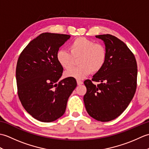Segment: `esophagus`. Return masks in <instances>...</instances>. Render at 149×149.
<instances>
[{
	"label": "esophagus",
	"instance_id": "34e87169",
	"mask_svg": "<svg viewBox=\"0 0 149 149\" xmlns=\"http://www.w3.org/2000/svg\"><path fill=\"white\" fill-rule=\"evenodd\" d=\"M77 83L78 85H81V84H83V82L82 81H80V80H77Z\"/></svg>",
	"mask_w": 149,
	"mask_h": 149
}]
</instances>
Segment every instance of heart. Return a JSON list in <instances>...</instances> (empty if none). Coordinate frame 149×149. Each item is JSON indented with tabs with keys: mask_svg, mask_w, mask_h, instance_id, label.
<instances>
[{
	"mask_svg": "<svg viewBox=\"0 0 149 149\" xmlns=\"http://www.w3.org/2000/svg\"><path fill=\"white\" fill-rule=\"evenodd\" d=\"M69 51L61 49L56 53V59L63 68L73 66L75 59H79L78 67L72 68L65 72V76L82 79L93 72H99L105 64L106 50L100 43L84 37L74 39L69 45Z\"/></svg>",
	"mask_w": 149,
	"mask_h": 149,
	"instance_id": "heart-1",
	"label": "heart"
}]
</instances>
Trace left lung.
<instances>
[{
  "label": "left lung",
  "mask_w": 149,
  "mask_h": 149,
  "mask_svg": "<svg viewBox=\"0 0 149 149\" xmlns=\"http://www.w3.org/2000/svg\"><path fill=\"white\" fill-rule=\"evenodd\" d=\"M102 40L107 53L103 68L92 81L84 83L87 91L84 102L88 113L98 121L109 122L119 116L133 98L137 83L135 57L122 41L111 34L95 36Z\"/></svg>",
  "instance_id": "8db88e82"
}]
</instances>
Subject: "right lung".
Instances as JSON below:
<instances>
[{"instance_id":"right-lung-1","label":"right lung","mask_w":149,"mask_h":149,"mask_svg":"<svg viewBox=\"0 0 149 149\" xmlns=\"http://www.w3.org/2000/svg\"><path fill=\"white\" fill-rule=\"evenodd\" d=\"M70 38L67 34L42 33L29 42L18 58V97L26 111L40 122H51L63 116L77 86L74 77L59 81L63 68L57 61L56 53Z\"/></svg>"}]
</instances>
